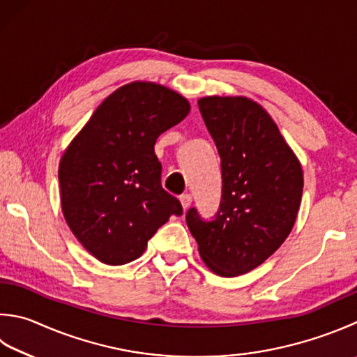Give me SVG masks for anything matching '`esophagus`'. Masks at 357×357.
<instances>
[{"label":"esophagus","mask_w":357,"mask_h":357,"mask_svg":"<svg viewBox=\"0 0 357 357\" xmlns=\"http://www.w3.org/2000/svg\"><path fill=\"white\" fill-rule=\"evenodd\" d=\"M180 204H181V206H183V210H188V208H190L192 204L191 194H183V196H180Z\"/></svg>","instance_id":"obj_1"}]
</instances>
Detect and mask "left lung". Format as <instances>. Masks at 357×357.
I'll list each match as a JSON object with an SVG mask.
<instances>
[{
  "label": "left lung",
  "instance_id": "left-lung-1",
  "mask_svg": "<svg viewBox=\"0 0 357 357\" xmlns=\"http://www.w3.org/2000/svg\"><path fill=\"white\" fill-rule=\"evenodd\" d=\"M199 109L220 155L222 202L214 220L204 222L191 208L186 224L205 266L220 277H238L261 266L292 231L303 169L253 99L205 96Z\"/></svg>",
  "mask_w": 357,
  "mask_h": 357
}]
</instances>
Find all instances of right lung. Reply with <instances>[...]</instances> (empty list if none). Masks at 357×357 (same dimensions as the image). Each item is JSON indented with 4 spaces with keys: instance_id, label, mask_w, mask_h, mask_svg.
<instances>
[{
    "instance_id": "1",
    "label": "right lung",
    "mask_w": 357,
    "mask_h": 357,
    "mask_svg": "<svg viewBox=\"0 0 357 357\" xmlns=\"http://www.w3.org/2000/svg\"><path fill=\"white\" fill-rule=\"evenodd\" d=\"M191 110L180 93L155 82L126 84L107 96L59 163L60 205L74 236L109 266L144 253L180 202L161 188L157 138Z\"/></svg>"
}]
</instances>
